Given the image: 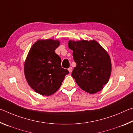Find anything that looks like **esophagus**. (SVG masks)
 I'll use <instances>...</instances> for the list:
<instances>
[{
    "mask_svg": "<svg viewBox=\"0 0 133 133\" xmlns=\"http://www.w3.org/2000/svg\"><path fill=\"white\" fill-rule=\"evenodd\" d=\"M68 70H69V73H71L72 71H73V69H72V67H70V68H69Z\"/></svg>",
    "mask_w": 133,
    "mask_h": 133,
    "instance_id": "34e87169",
    "label": "esophagus"
}]
</instances>
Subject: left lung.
<instances>
[{
    "label": "left lung",
    "instance_id": "obj_1",
    "mask_svg": "<svg viewBox=\"0 0 133 133\" xmlns=\"http://www.w3.org/2000/svg\"><path fill=\"white\" fill-rule=\"evenodd\" d=\"M69 48L73 50L77 64L71 76L83 90L94 94L103 89L109 80L111 63L107 51L94 40H70Z\"/></svg>",
    "mask_w": 133,
    "mask_h": 133
}]
</instances>
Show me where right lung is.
<instances>
[{
	"label": "right lung",
	"instance_id": "1",
	"mask_svg": "<svg viewBox=\"0 0 133 133\" xmlns=\"http://www.w3.org/2000/svg\"><path fill=\"white\" fill-rule=\"evenodd\" d=\"M60 41L38 40L29 50L24 64L27 82L36 93L50 96L61 86L69 71L61 67V58L55 53Z\"/></svg>",
	"mask_w": 133,
	"mask_h": 133
}]
</instances>
